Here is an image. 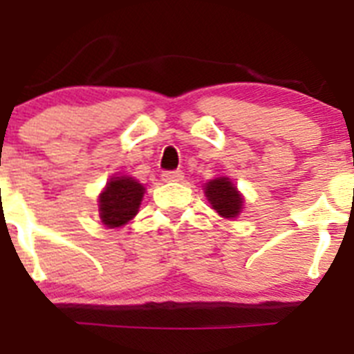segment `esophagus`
<instances>
[{"instance_id": "34e87169", "label": "esophagus", "mask_w": 354, "mask_h": 354, "mask_svg": "<svg viewBox=\"0 0 354 354\" xmlns=\"http://www.w3.org/2000/svg\"><path fill=\"white\" fill-rule=\"evenodd\" d=\"M162 180L164 181H181L183 180V173H181V171H167V173L162 174Z\"/></svg>"}]
</instances>
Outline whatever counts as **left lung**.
<instances>
[{
	"mask_svg": "<svg viewBox=\"0 0 354 354\" xmlns=\"http://www.w3.org/2000/svg\"><path fill=\"white\" fill-rule=\"evenodd\" d=\"M205 196L222 218H236L243 209V196L231 178L218 176L205 183Z\"/></svg>",
	"mask_w": 354,
	"mask_h": 354,
	"instance_id": "obj_1",
	"label": "left lung"
}]
</instances>
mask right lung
Returning a JSON list of instances; mask_svg holds the SVG:
<instances>
[{"label": "right lung", "instance_id": "1", "mask_svg": "<svg viewBox=\"0 0 354 354\" xmlns=\"http://www.w3.org/2000/svg\"><path fill=\"white\" fill-rule=\"evenodd\" d=\"M145 185L132 176H113L98 194V215L102 224L114 229L129 224L138 215L145 197Z\"/></svg>", "mask_w": 354, "mask_h": 354}]
</instances>
